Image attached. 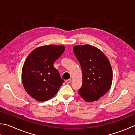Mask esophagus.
<instances>
[{
    "label": "esophagus",
    "mask_w": 135,
    "mask_h": 135,
    "mask_svg": "<svg viewBox=\"0 0 135 135\" xmlns=\"http://www.w3.org/2000/svg\"><path fill=\"white\" fill-rule=\"evenodd\" d=\"M71 79H68V80H66V83H68V84H69V83H71Z\"/></svg>",
    "instance_id": "esophagus-1"
}]
</instances>
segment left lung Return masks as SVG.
I'll use <instances>...</instances> for the list:
<instances>
[{
    "mask_svg": "<svg viewBox=\"0 0 135 135\" xmlns=\"http://www.w3.org/2000/svg\"><path fill=\"white\" fill-rule=\"evenodd\" d=\"M73 50L83 73V84L79 94L87 102L97 101L111 88V64L105 55L93 46H75Z\"/></svg>",
    "mask_w": 135,
    "mask_h": 135,
    "instance_id": "1",
    "label": "left lung"
}]
</instances>
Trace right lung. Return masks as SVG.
<instances>
[{"label":"right lung","mask_w":135,"mask_h":135,"mask_svg":"<svg viewBox=\"0 0 135 135\" xmlns=\"http://www.w3.org/2000/svg\"><path fill=\"white\" fill-rule=\"evenodd\" d=\"M62 45H45L30 54L22 69L24 89L33 98L47 101L58 91L64 82L54 64L65 51Z\"/></svg>","instance_id":"right-lung-1"}]
</instances>
